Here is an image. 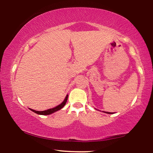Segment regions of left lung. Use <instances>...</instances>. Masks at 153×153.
I'll list each match as a JSON object with an SVG mask.
<instances>
[{
    "mask_svg": "<svg viewBox=\"0 0 153 153\" xmlns=\"http://www.w3.org/2000/svg\"><path fill=\"white\" fill-rule=\"evenodd\" d=\"M107 113H108V114H112V113H108V112H107Z\"/></svg>",
    "mask_w": 153,
    "mask_h": 153,
    "instance_id": "obj_1",
    "label": "left lung"
}]
</instances>
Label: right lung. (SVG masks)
I'll return each instance as SVG.
<instances>
[{
  "mask_svg": "<svg viewBox=\"0 0 153 153\" xmlns=\"http://www.w3.org/2000/svg\"><path fill=\"white\" fill-rule=\"evenodd\" d=\"M67 98H68V95L66 96V97L64 99L63 102H61L60 105H59L58 106H56V107H55V108H50V109H48V110H46V111H35V110H33V109H31V108H30V110L32 111H33V112H34L38 114V115H50V114L55 113V111H57L59 110H60L61 108H63L64 106H65V105L66 104L67 100Z\"/></svg>",
  "mask_w": 153,
  "mask_h": 153,
  "instance_id": "right-lung-1",
  "label": "right lung"
}]
</instances>
